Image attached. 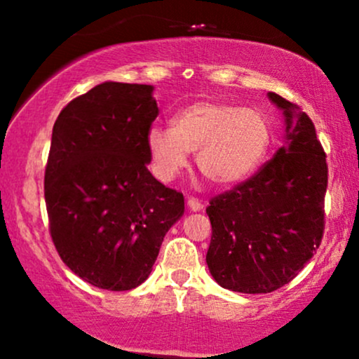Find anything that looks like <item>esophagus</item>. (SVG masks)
Instances as JSON below:
<instances>
[{
    "instance_id": "34e87169",
    "label": "esophagus",
    "mask_w": 359,
    "mask_h": 359,
    "mask_svg": "<svg viewBox=\"0 0 359 359\" xmlns=\"http://www.w3.org/2000/svg\"><path fill=\"white\" fill-rule=\"evenodd\" d=\"M187 205H189V209H191L192 212H199V211H203V203H201L199 199H196V197H189L187 199Z\"/></svg>"
}]
</instances>
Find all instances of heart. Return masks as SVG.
Wrapping results in <instances>:
<instances>
[{
    "instance_id": "obj_1",
    "label": "heart",
    "mask_w": 359,
    "mask_h": 359,
    "mask_svg": "<svg viewBox=\"0 0 359 359\" xmlns=\"http://www.w3.org/2000/svg\"><path fill=\"white\" fill-rule=\"evenodd\" d=\"M273 142L270 118L257 108L219 101H197L147 133L154 174L174 180L197 151V167L212 184L236 185L262 167Z\"/></svg>"
}]
</instances>
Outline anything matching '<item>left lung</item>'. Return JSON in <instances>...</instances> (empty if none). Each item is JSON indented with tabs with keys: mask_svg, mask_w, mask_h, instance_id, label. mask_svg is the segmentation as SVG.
Segmentation results:
<instances>
[{
	"mask_svg": "<svg viewBox=\"0 0 359 359\" xmlns=\"http://www.w3.org/2000/svg\"><path fill=\"white\" fill-rule=\"evenodd\" d=\"M269 97L285 116V145L205 209L209 271L222 288L241 294H269L297 277L324 233L327 163L314 123L294 102Z\"/></svg>",
	"mask_w": 359,
	"mask_h": 359,
	"instance_id": "left-lung-1",
	"label": "left lung"
}]
</instances>
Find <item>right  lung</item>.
Wrapping results in <instances>:
<instances>
[{
    "label": "right lung",
    "mask_w": 359,
    "mask_h": 359,
    "mask_svg": "<svg viewBox=\"0 0 359 359\" xmlns=\"http://www.w3.org/2000/svg\"><path fill=\"white\" fill-rule=\"evenodd\" d=\"M158 108L154 86L102 82L60 111L45 168L50 236L84 282L131 290L151 273L184 196L160 184L147 133Z\"/></svg>",
    "instance_id": "add662e5"
}]
</instances>
